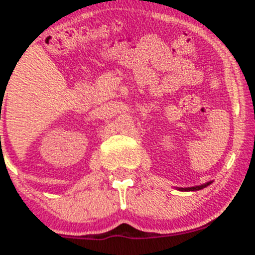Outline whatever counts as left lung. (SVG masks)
<instances>
[{
	"instance_id": "8db88e82",
	"label": "left lung",
	"mask_w": 255,
	"mask_h": 255,
	"mask_svg": "<svg viewBox=\"0 0 255 255\" xmlns=\"http://www.w3.org/2000/svg\"><path fill=\"white\" fill-rule=\"evenodd\" d=\"M211 182H207V184H204V185H200V186H193V188H185V189H181V190H186V191H194V190H200V189L206 188V186H208Z\"/></svg>"
}]
</instances>
